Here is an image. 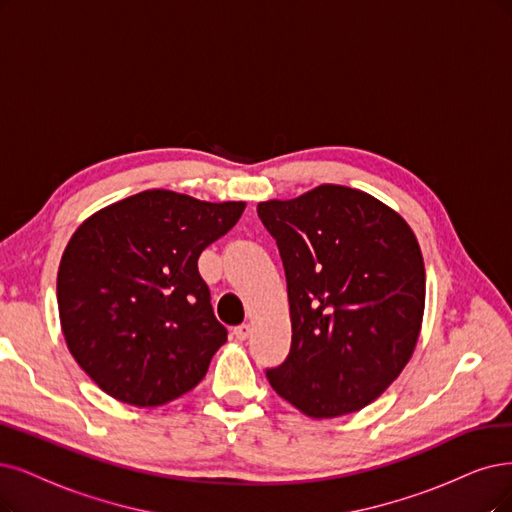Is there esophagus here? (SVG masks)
I'll return each mask as SVG.
<instances>
[{"label":"esophagus","mask_w":512,"mask_h":512,"mask_svg":"<svg viewBox=\"0 0 512 512\" xmlns=\"http://www.w3.org/2000/svg\"><path fill=\"white\" fill-rule=\"evenodd\" d=\"M251 335V325H238V327H234V337L238 339V342H244L246 337Z\"/></svg>","instance_id":"34e87169"}]
</instances>
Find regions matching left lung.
Returning <instances> with one entry per match:
<instances>
[{"mask_svg": "<svg viewBox=\"0 0 512 512\" xmlns=\"http://www.w3.org/2000/svg\"><path fill=\"white\" fill-rule=\"evenodd\" d=\"M257 215L287 274L291 352L270 386L308 418L373 403L411 361L426 270L409 223L361 189L323 183Z\"/></svg>", "mask_w": 512, "mask_h": 512, "instance_id": "left-lung-1", "label": "left lung"}]
</instances>
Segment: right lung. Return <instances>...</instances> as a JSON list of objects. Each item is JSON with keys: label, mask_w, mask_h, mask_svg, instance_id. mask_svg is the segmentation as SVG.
<instances>
[{"label": "right lung", "mask_w": 512, "mask_h": 512, "mask_svg": "<svg viewBox=\"0 0 512 512\" xmlns=\"http://www.w3.org/2000/svg\"><path fill=\"white\" fill-rule=\"evenodd\" d=\"M246 202H206L145 189L82 221L56 276L71 356L103 392L160 407L200 384L227 331L211 308L198 257Z\"/></svg>", "instance_id": "obj_1"}]
</instances>
